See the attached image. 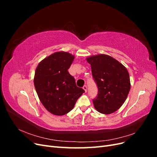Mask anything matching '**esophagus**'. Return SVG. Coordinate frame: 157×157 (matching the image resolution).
Masks as SVG:
<instances>
[{"label":"esophagus","instance_id":"esophagus-1","mask_svg":"<svg viewBox=\"0 0 157 157\" xmlns=\"http://www.w3.org/2000/svg\"><path fill=\"white\" fill-rule=\"evenodd\" d=\"M83 89L84 90L85 92H87V86H86V85H84V86H83Z\"/></svg>","mask_w":157,"mask_h":157}]
</instances>
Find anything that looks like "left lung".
I'll return each mask as SVG.
<instances>
[{
    "instance_id": "obj_1",
    "label": "left lung",
    "mask_w": 157,
    "mask_h": 157,
    "mask_svg": "<svg viewBox=\"0 0 157 157\" xmlns=\"http://www.w3.org/2000/svg\"><path fill=\"white\" fill-rule=\"evenodd\" d=\"M91 65L92 77L98 88L93 99L96 110L111 114L124 103L130 90V77L126 68L112 57L100 54L86 59Z\"/></svg>"
}]
</instances>
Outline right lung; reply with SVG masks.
I'll use <instances>...</instances> for the list:
<instances>
[{"label": "right lung", "mask_w": 157, "mask_h": 157, "mask_svg": "<svg viewBox=\"0 0 157 157\" xmlns=\"http://www.w3.org/2000/svg\"><path fill=\"white\" fill-rule=\"evenodd\" d=\"M74 56L58 52L38 65L34 84L41 103L55 115H63L72 110L78 98L85 92L77 87L75 78L67 71Z\"/></svg>", "instance_id": "add662e5"}]
</instances>
